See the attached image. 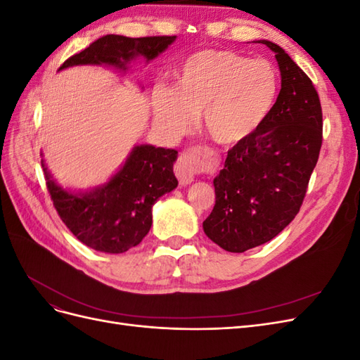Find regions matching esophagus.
I'll return each mask as SVG.
<instances>
[{
    "label": "esophagus",
    "mask_w": 360,
    "mask_h": 360,
    "mask_svg": "<svg viewBox=\"0 0 360 360\" xmlns=\"http://www.w3.org/2000/svg\"><path fill=\"white\" fill-rule=\"evenodd\" d=\"M200 168V153L197 150H188L183 151L179 156L176 167H174V172L180 181V184L186 186V184L192 183L195 179V174H197Z\"/></svg>",
    "instance_id": "1"
}]
</instances>
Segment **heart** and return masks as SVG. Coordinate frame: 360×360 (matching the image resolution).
Returning <instances> with one entry per match:
<instances>
[{"mask_svg": "<svg viewBox=\"0 0 360 360\" xmlns=\"http://www.w3.org/2000/svg\"><path fill=\"white\" fill-rule=\"evenodd\" d=\"M278 96V78L266 61L230 51L204 49L189 56L176 72L172 90L156 86L151 110L158 126L181 135L201 114L216 143H243L263 126Z\"/></svg>", "mask_w": 360, "mask_h": 360, "instance_id": "heart-1", "label": "heart"}]
</instances>
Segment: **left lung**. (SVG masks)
Here are the masks:
<instances>
[{
    "label": "left lung",
    "instance_id": "left-lung-1",
    "mask_svg": "<svg viewBox=\"0 0 360 360\" xmlns=\"http://www.w3.org/2000/svg\"><path fill=\"white\" fill-rule=\"evenodd\" d=\"M259 43L276 53L281 91L263 126L228 150L202 222L207 237L228 252L267 243L294 219L323 143L321 103L309 76L276 43Z\"/></svg>",
    "mask_w": 360,
    "mask_h": 360
}]
</instances>
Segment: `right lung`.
<instances>
[{
	"label": "right lung",
	"mask_w": 360,
	"mask_h": 360,
	"mask_svg": "<svg viewBox=\"0 0 360 360\" xmlns=\"http://www.w3.org/2000/svg\"><path fill=\"white\" fill-rule=\"evenodd\" d=\"M176 36L124 37L108 34L75 53L60 69L78 64H111L126 69L136 56L153 60ZM177 151L136 146L123 168L101 188L86 193L61 189L41 163L46 188L61 221L79 242L101 252L122 254L143 242L151 226V207L177 188L172 165Z\"/></svg>",
	"instance_id": "right-lung-1"
}]
</instances>
